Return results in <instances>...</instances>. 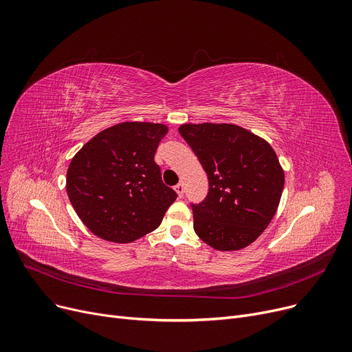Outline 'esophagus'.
Listing matches in <instances>:
<instances>
[{
	"mask_svg": "<svg viewBox=\"0 0 352 352\" xmlns=\"http://www.w3.org/2000/svg\"><path fill=\"white\" fill-rule=\"evenodd\" d=\"M175 191H177V194H178V197L182 198V195H184V184H182V182H179V184H177V186H175Z\"/></svg>",
	"mask_w": 352,
	"mask_h": 352,
	"instance_id": "esophagus-1",
	"label": "esophagus"
}]
</instances>
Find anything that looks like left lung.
Masks as SVG:
<instances>
[{"instance_id":"left-lung-1","label":"left lung","mask_w":352,"mask_h":352,"mask_svg":"<svg viewBox=\"0 0 352 352\" xmlns=\"http://www.w3.org/2000/svg\"><path fill=\"white\" fill-rule=\"evenodd\" d=\"M179 135L208 177V192L191 204L194 232L216 250L249 246L272 221L285 186L276 152L232 124H186Z\"/></svg>"}]
</instances>
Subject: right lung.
<instances>
[{
    "label": "right lung",
    "mask_w": 352,
    "mask_h": 352,
    "mask_svg": "<svg viewBox=\"0 0 352 352\" xmlns=\"http://www.w3.org/2000/svg\"><path fill=\"white\" fill-rule=\"evenodd\" d=\"M168 128L122 122L94 136L69 165L66 190L79 219L98 237L131 243L154 232L177 198L161 178L155 151Z\"/></svg>",
    "instance_id": "obj_1"
}]
</instances>
